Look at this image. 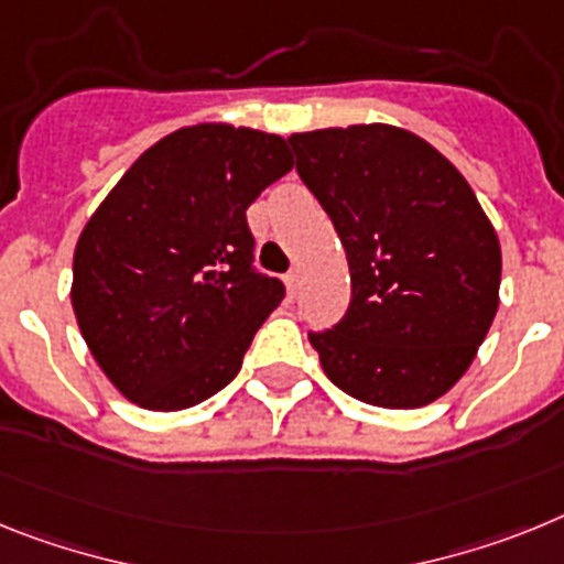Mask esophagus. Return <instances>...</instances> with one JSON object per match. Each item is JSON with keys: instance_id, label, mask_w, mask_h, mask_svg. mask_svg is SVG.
I'll return each mask as SVG.
<instances>
[{"instance_id": "1", "label": "esophagus", "mask_w": 564, "mask_h": 564, "mask_svg": "<svg viewBox=\"0 0 564 564\" xmlns=\"http://www.w3.org/2000/svg\"><path fill=\"white\" fill-rule=\"evenodd\" d=\"M283 283H286V295L295 297L297 295V286H301V275H297V272H289V275L283 278Z\"/></svg>"}]
</instances>
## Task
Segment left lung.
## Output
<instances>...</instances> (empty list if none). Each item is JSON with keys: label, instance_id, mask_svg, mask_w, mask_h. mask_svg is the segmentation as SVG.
<instances>
[{"label": "left lung", "instance_id": "1", "mask_svg": "<svg viewBox=\"0 0 564 564\" xmlns=\"http://www.w3.org/2000/svg\"><path fill=\"white\" fill-rule=\"evenodd\" d=\"M289 144L351 275L343 321L310 335L323 371L360 403H434L499 310L502 252L486 209L457 166L403 127H323Z\"/></svg>", "mask_w": 564, "mask_h": 564}]
</instances>
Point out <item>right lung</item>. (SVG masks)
Returning <instances> with one entry per match:
<instances>
[{"label": "right lung", "mask_w": 564, "mask_h": 564, "mask_svg": "<svg viewBox=\"0 0 564 564\" xmlns=\"http://www.w3.org/2000/svg\"><path fill=\"white\" fill-rule=\"evenodd\" d=\"M292 170L286 141L227 121L155 141L90 215L70 301L87 349L147 411L204 403L238 375L283 283L252 272L247 207Z\"/></svg>", "instance_id": "1"}]
</instances>
